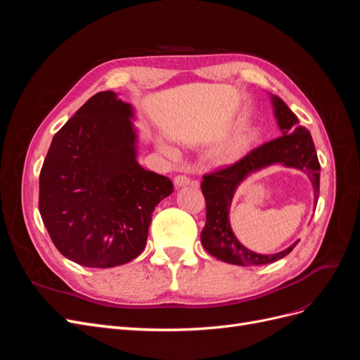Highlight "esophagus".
<instances>
[{
    "mask_svg": "<svg viewBox=\"0 0 360 360\" xmlns=\"http://www.w3.org/2000/svg\"><path fill=\"white\" fill-rule=\"evenodd\" d=\"M174 183H176V186L181 188V186H186V184H189L191 179L188 176H183V174H179V176L174 177Z\"/></svg>",
    "mask_w": 360,
    "mask_h": 360,
    "instance_id": "1",
    "label": "esophagus"
}]
</instances>
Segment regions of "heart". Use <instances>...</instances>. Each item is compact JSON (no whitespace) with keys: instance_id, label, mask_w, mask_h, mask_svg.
Returning <instances> with one entry per match:
<instances>
[{"instance_id":"b5f03b06","label":"heart","mask_w":360,"mask_h":360,"mask_svg":"<svg viewBox=\"0 0 360 360\" xmlns=\"http://www.w3.org/2000/svg\"><path fill=\"white\" fill-rule=\"evenodd\" d=\"M249 139H250L249 134H238V135L228 139L226 143H224L219 147V150H217V153H219V156L224 159H233V158L240 156L246 150V147L249 144ZM165 151L169 155L174 153V150L168 148V147H165Z\"/></svg>"}]
</instances>
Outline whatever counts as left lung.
Masks as SVG:
<instances>
[{
  "label": "left lung",
  "mask_w": 360,
  "mask_h": 360,
  "mask_svg": "<svg viewBox=\"0 0 360 360\" xmlns=\"http://www.w3.org/2000/svg\"><path fill=\"white\" fill-rule=\"evenodd\" d=\"M275 117L281 129L276 139L259 146L237 160L233 165L204 174L201 191L205 198V226L201 231L204 249L214 258L236 266H263L284 258L299 243L274 255L257 254L245 248L234 236L228 213L236 189L249 174L261 168L282 163L285 167L297 168L308 174L314 188V202L317 204L320 195V162L314 147L311 134L299 126V118L278 96H271Z\"/></svg>",
  "instance_id": "8db88e82"
}]
</instances>
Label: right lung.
Listing matches in <instances>:
<instances>
[{
  "instance_id": "obj_1",
  "label": "right lung",
  "mask_w": 360,
  "mask_h": 360,
  "mask_svg": "<svg viewBox=\"0 0 360 360\" xmlns=\"http://www.w3.org/2000/svg\"><path fill=\"white\" fill-rule=\"evenodd\" d=\"M130 103L90 97L53 135L39 179V210L60 252L85 267H115L143 252L155 207L172 181L136 162Z\"/></svg>"
}]
</instances>
